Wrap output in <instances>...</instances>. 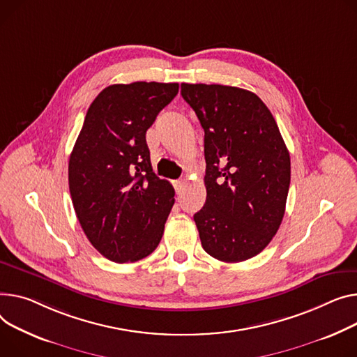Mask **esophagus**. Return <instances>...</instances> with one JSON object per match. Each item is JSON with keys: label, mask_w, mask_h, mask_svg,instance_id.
<instances>
[{"label": "esophagus", "mask_w": 357, "mask_h": 357, "mask_svg": "<svg viewBox=\"0 0 357 357\" xmlns=\"http://www.w3.org/2000/svg\"><path fill=\"white\" fill-rule=\"evenodd\" d=\"M174 186H175L176 194H181L183 191V188H185V181H175Z\"/></svg>", "instance_id": "esophagus-1"}]
</instances>
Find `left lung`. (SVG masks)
Returning a JSON list of instances; mask_svg holds the SVG:
<instances>
[{"instance_id":"8db88e82","label":"left lung","mask_w":357,"mask_h":357,"mask_svg":"<svg viewBox=\"0 0 357 357\" xmlns=\"http://www.w3.org/2000/svg\"><path fill=\"white\" fill-rule=\"evenodd\" d=\"M205 132L206 201L194 215L202 248L224 263L263 251L280 228L290 188V153L255 93L181 84Z\"/></svg>"}]
</instances>
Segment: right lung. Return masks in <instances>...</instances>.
Here are the masks:
<instances>
[{
	"mask_svg": "<svg viewBox=\"0 0 357 357\" xmlns=\"http://www.w3.org/2000/svg\"><path fill=\"white\" fill-rule=\"evenodd\" d=\"M178 83L103 89L90 105L68 160V188L91 245L114 263L155 251L175 204L172 185L151 163L146 130L178 94Z\"/></svg>",
	"mask_w": 357,
	"mask_h": 357,
	"instance_id": "obj_1",
	"label": "right lung"
}]
</instances>
